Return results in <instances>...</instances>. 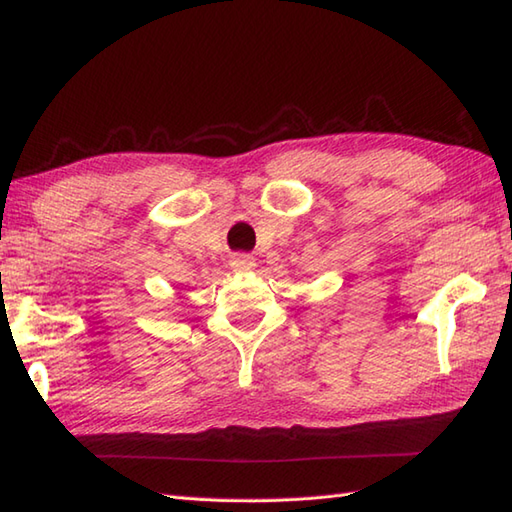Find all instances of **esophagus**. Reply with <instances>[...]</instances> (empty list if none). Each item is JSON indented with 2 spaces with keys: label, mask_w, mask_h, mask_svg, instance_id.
<instances>
[{
  "label": "esophagus",
  "mask_w": 512,
  "mask_h": 512,
  "mask_svg": "<svg viewBox=\"0 0 512 512\" xmlns=\"http://www.w3.org/2000/svg\"><path fill=\"white\" fill-rule=\"evenodd\" d=\"M231 266H233L235 270H250V268L255 266V259L250 257V255H235Z\"/></svg>",
  "instance_id": "34e87169"
}]
</instances>
